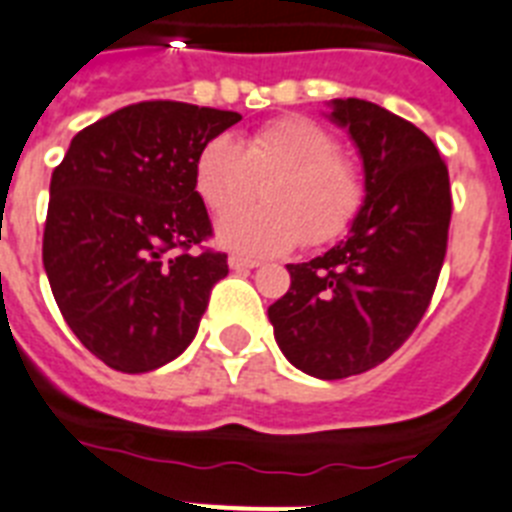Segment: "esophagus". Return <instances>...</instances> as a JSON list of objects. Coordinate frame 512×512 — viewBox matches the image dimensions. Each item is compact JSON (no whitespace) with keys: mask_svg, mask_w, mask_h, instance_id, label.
Segmentation results:
<instances>
[{"mask_svg":"<svg viewBox=\"0 0 512 512\" xmlns=\"http://www.w3.org/2000/svg\"><path fill=\"white\" fill-rule=\"evenodd\" d=\"M227 264H230V269H235V272H243V269H256V266H259V261L243 259V256H230V259H227Z\"/></svg>","mask_w":512,"mask_h":512,"instance_id":"1","label":"esophagus"}]
</instances>
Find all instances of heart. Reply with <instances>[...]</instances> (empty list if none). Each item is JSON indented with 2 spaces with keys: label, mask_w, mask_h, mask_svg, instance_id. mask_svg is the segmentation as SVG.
Returning a JSON list of instances; mask_svg holds the SVG:
<instances>
[{
  "label": "heart",
  "mask_w": 512,
  "mask_h": 512,
  "mask_svg": "<svg viewBox=\"0 0 512 512\" xmlns=\"http://www.w3.org/2000/svg\"><path fill=\"white\" fill-rule=\"evenodd\" d=\"M198 196L219 222L225 248L248 256H277L303 238L322 246L340 238L356 219L363 185L356 167L340 156V143L306 117H282L235 141L217 135L204 143L193 170ZM267 206L232 215L258 195Z\"/></svg>",
  "instance_id": "heart-1"
}]
</instances>
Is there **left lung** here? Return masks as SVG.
Listing matches in <instances>:
<instances>
[{
	"instance_id": "obj_1",
	"label": "left lung",
	"mask_w": 512,
	"mask_h": 512,
	"mask_svg": "<svg viewBox=\"0 0 512 512\" xmlns=\"http://www.w3.org/2000/svg\"><path fill=\"white\" fill-rule=\"evenodd\" d=\"M363 164V204L348 238L287 264L290 290L269 306L282 356L316 379L374 369L408 340L437 287L453 214L432 138L363 99H332Z\"/></svg>"
}]
</instances>
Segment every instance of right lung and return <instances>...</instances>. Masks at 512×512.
<instances>
[{
    "mask_svg": "<svg viewBox=\"0 0 512 512\" xmlns=\"http://www.w3.org/2000/svg\"><path fill=\"white\" fill-rule=\"evenodd\" d=\"M238 112L141 101L88 125L52 172L44 269L54 301L109 369L154 371L198 332L225 253H193L211 235L193 183L204 143Z\"/></svg>",
    "mask_w": 512,
    "mask_h": 512,
    "instance_id": "add662e5",
    "label": "right lung"
}]
</instances>
